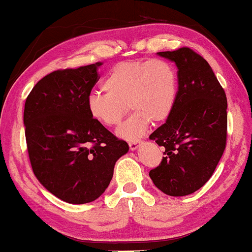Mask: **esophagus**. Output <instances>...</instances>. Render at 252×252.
<instances>
[{"label":"esophagus","mask_w":252,"mask_h":252,"mask_svg":"<svg viewBox=\"0 0 252 252\" xmlns=\"http://www.w3.org/2000/svg\"><path fill=\"white\" fill-rule=\"evenodd\" d=\"M129 148H130V150H136L137 148H138V144H137V142H130L129 143Z\"/></svg>","instance_id":"1"}]
</instances>
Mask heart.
<instances>
[{"label": "heart", "mask_w": 252, "mask_h": 252, "mask_svg": "<svg viewBox=\"0 0 252 252\" xmlns=\"http://www.w3.org/2000/svg\"><path fill=\"white\" fill-rule=\"evenodd\" d=\"M106 95H89V115L106 126H116L128 113H135L117 130L126 141H137L151 122L170 117L177 100L178 76L174 66L165 59L128 60L116 63L102 84Z\"/></svg>", "instance_id": "heart-1"}]
</instances>
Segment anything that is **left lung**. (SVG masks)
<instances>
[{
    "instance_id": "left-lung-1",
    "label": "left lung",
    "mask_w": 252,
    "mask_h": 252,
    "mask_svg": "<svg viewBox=\"0 0 252 252\" xmlns=\"http://www.w3.org/2000/svg\"><path fill=\"white\" fill-rule=\"evenodd\" d=\"M178 67L177 100L166 122L150 135L165 152L150 171L156 187L189 195L213 176L227 144V96L205 58L189 47L158 52Z\"/></svg>"
}]
</instances>
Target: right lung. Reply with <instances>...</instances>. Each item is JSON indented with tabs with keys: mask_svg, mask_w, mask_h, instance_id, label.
<instances>
[{
	"mask_svg": "<svg viewBox=\"0 0 252 252\" xmlns=\"http://www.w3.org/2000/svg\"><path fill=\"white\" fill-rule=\"evenodd\" d=\"M102 63L58 69L44 76L24 106L25 139L34 176L63 201L92 202L109 185L114 166L129 150L92 119L87 100Z\"/></svg>",
	"mask_w": 252,
	"mask_h": 252,
	"instance_id": "add662e5",
	"label": "right lung"
}]
</instances>
